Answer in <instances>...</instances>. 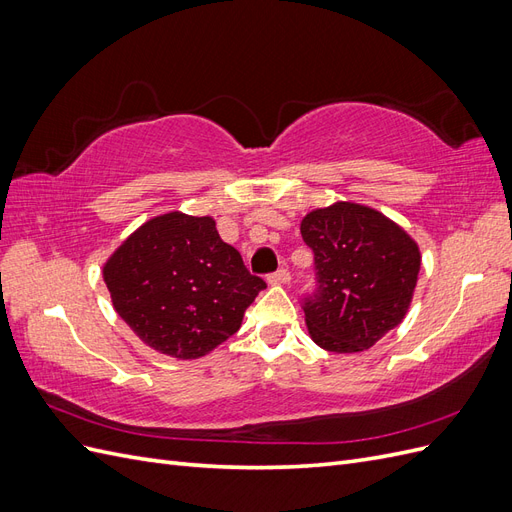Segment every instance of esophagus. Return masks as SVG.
<instances>
[{
	"label": "esophagus",
	"mask_w": 512,
	"mask_h": 512,
	"mask_svg": "<svg viewBox=\"0 0 512 512\" xmlns=\"http://www.w3.org/2000/svg\"><path fill=\"white\" fill-rule=\"evenodd\" d=\"M269 284H273V286H280V284H288L290 282V273H288V269L286 267H282V269H277L275 273H271L269 277Z\"/></svg>",
	"instance_id": "1"
}]
</instances>
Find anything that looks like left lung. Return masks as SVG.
Listing matches in <instances>:
<instances>
[{
  "mask_svg": "<svg viewBox=\"0 0 512 512\" xmlns=\"http://www.w3.org/2000/svg\"><path fill=\"white\" fill-rule=\"evenodd\" d=\"M312 247L316 290L303 299L307 331L337 354L363 352L404 320L421 269L408 232L380 211L335 203L301 222Z\"/></svg>",
  "mask_w": 512,
  "mask_h": 512,
  "instance_id": "8db88e82",
  "label": "left lung"
}]
</instances>
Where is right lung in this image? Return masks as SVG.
<instances>
[{
  "mask_svg": "<svg viewBox=\"0 0 512 512\" xmlns=\"http://www.w3.org/2000/svg\"><path fill=\"white\" fill-rule=\"evenodd\" d=\"M102 275L123 322L149 348L181 361L200 359L235 335L267 288L220 239L213 218L181 211L134 230Z\"/></svg>",
  "mask_w": 512,
  "mask_h": 512,
  "instance_id": "1",
  "label": "right lung"
}]
</instances>
